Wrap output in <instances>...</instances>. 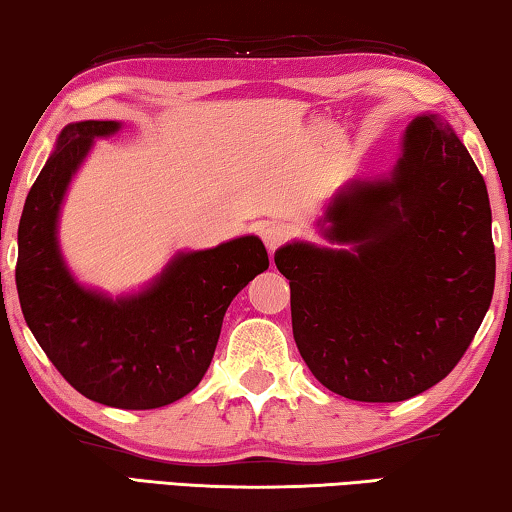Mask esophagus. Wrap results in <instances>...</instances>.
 Returning a JSON list of instances; mask_svg holds the SVG:
<instances>
[{
	"mask_svg": "<svg viewBox=\"0 0 512 512\" xmlns=\"http://www.w3.org/2000/svg\"><path fill=\"white\" fill-rule=\"evenodd\" d=\"M287 237L289 230L282 223H266L262 230V241L266 243V248H269V253H275V248H280L282 243L287 241Z\"/></svg>",
	"mask_w": 512,
	"mask_h": 512,
	"instance_id": "1",
	"label": "esophagus"
}]
</instances>
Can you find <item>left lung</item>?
I'll use <instances>...</instances> for the list:
<instances>
[{
	"instance_id": "8db88e82",
	"label": "left lung",
	"mask_w": 512,
	"mask_h": 512,
	"mask_svg": "<svg viewBox=\"0 0 512 512\" xmlns=\"http://www.w3.org/2000/svg\"><path fill=\"white\" fill-rule=\"evenodd\" d=\"M316 227L330 246L275 250L314 378L351 401L396 403L449 376L494 291L488 189L453 127L417 116L392 170L339 186Z\"/></svg>"
}]
</instances>
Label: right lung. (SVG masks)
<instances>
[{"instance_id": "1", "label": "right lung", "mask_w": 512, "mask_h": 512, "mask_svg": "<svg viewBox=\"0 0 512 512\" xmlns=\"http://www.w3.org/2000/svg\"><path fill=\"white\" fill-rule=\"evenodd\" d=\"M118 120H81L61 129L31 186L18 230L20 307L36 342L86 399L152 410L196 389L212 364L232 298L269 269L255 234L207 250H182L132 294L109 296L70 271L59 243L61 207L95 139Z\"/></svg>"}]
</instances>
